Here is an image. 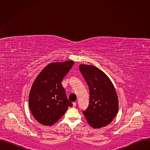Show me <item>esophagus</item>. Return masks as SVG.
Segmentation results:
<instances>
[{
  "instance_id": "1",
  "label": "esophagus",
  "mask_w": 150,
  "mask_h": 150,
  "mask_svg": "<svg viewBox=\"0 0 150 150\" xmlns=\"http://www.w3.org/2000/svg\"><path fill=\"white\" fill-rule=\"evenodd\" d=\"M76 105V102H74L73 103V107H75Z\"/></svg>"
}]
</instances>
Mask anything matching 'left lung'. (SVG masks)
<instances>
[{"label": "left lung", "instance_id": "obj_1", "mask_svg": "<svg viewBox=\"0 0 150 150\" xmlns=\"http://www.w3.org/2000/svg\"><path fill=\"white\" fill-rule=\"evenodd\" d=\"M79 71L90 90V101L82 113L94 128L111 123L118 112V98L110 79L94 66L81 65Z\"/></svg>", "mask_w": 150, "mask_h": 150}]
</instances>
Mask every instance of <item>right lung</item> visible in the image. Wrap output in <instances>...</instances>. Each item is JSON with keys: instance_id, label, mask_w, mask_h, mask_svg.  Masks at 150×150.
I'll use <instances>...</instances> for the list:
<instances>
[{"instance_id": "right-lung-1", "label": "right lung", "mask_w": 150, "mask_h": 150, "mask_svg": "<svg viewBox=\"0 0 150 150\" xmlns=\"http://www.w3.org/2000/svg\"><path fill=\"white\" fill-rule=\"evenodd\" d=\"M73 61L52 63L35 79L29 95V107L41 124L52 126L73 105L62 85L63 78L74 65Z\"/></svg>"}]
</instances>
